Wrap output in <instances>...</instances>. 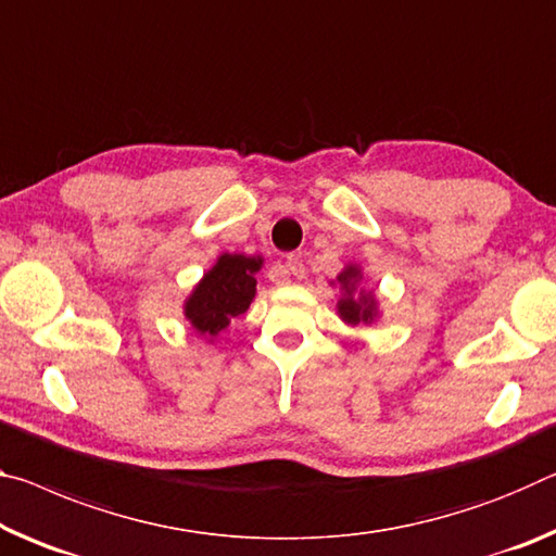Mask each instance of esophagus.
<instances>
[{"instance_id": "obj_1", "label": "esophagus", "mask_w": 556, "mask_h": 556, "mask_svg": "<svg viewBox=\"0 0 556 556\" xmlns=\"http://www.w3.org/2000/svg\"><path fill=\"white\" fill-rule=\"evenodd\" d=\"M287 277H304V262L299 257H287V262L281 264Z\"/></svg>"}]
</instances>
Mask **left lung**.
Wrapping results in <instances>:
<instances>
[{
	"mask_svg": "<svg viewBox=\"0 0 556 556\" xmlns=\"http://www.w3.org/2000/svg\"><path fill=\"white\" fill-rule=\"evenodd\" d=\"M358 277H361L358 267H346L337 277V281L343 289V299H339L337 309H339L341 319L349 321V324H361V321L368 324V321H374V316H376L374 296L371 294H361V296L354 294V287H356Z\"/></svg>",
	"mask_w": 556,
	"mask_h": 556,
	"instance_id": "obj_1",
	"label": "left lung"
}]
</instances>
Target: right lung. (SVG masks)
Listing matches in <instances>:
<instances>
[{
	"instance_id": "1",
	"label": "right lung",
	"mask_w": 556,
	"mask_h": 556,
	"mask_svg": "<svg viewBox=\"0 0 556 556\" xmlns=\"http://www.w3.org/2000/svg\"><path fill=\"white\" fill-rule=\"evenodd\" d=\"M262 257L223 254L213 269L202 277L195 292L185 302V316L205 337H215L227 329L235 316L250 309L257 292V275Z\"/></svg>"
}]
</instances>
